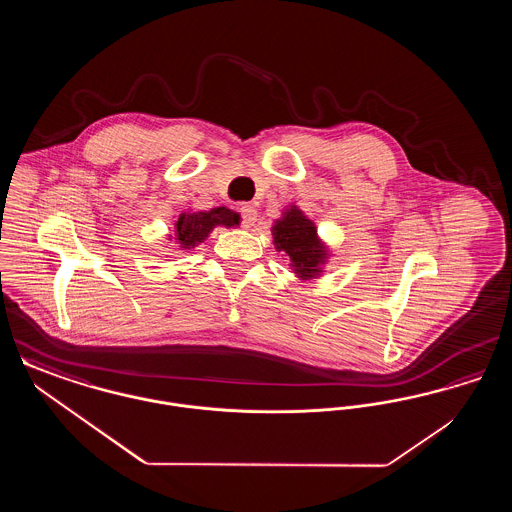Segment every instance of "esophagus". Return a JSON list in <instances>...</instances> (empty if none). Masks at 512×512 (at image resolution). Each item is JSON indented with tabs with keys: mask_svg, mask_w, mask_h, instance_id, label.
Wrapping results in <instances>:
<instances>
[{
	"mask_svg": "<svg viewBox=\"0 0 512 512\" xmlns=\"http://www.w3.org/2000/svg\"><path fill=\"white\" fill-rule=\"evenodd\" d=\"M240 215H242V224H244L245 228H249L257 220V209L253 205H242Z\"/></svg>",
	"mask_w": 512,
	"mask_h": 512,
	"instance_id": "obj_1",
	"label": "esophagus"
}]
</instances>
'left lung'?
I'll return each instance as SVG.
<instances>
[{
    "instance_id": "left-lung-1",
    "label": "left lung",
    "mask_w": 512,
    "mask_h": 512,
    "mask_svg": "<svg viewBox=\"0 0 512 512\" xmlns=\"http://www.w3.org/2000/svg\"><path fill=\"white\" fill-rule=\"evenodd\" d=\"M272 234L276 249L290 255L293 267L303 280L317 276L326 253L318 242L317 230L311 220L305 219L301 211L290 209L284 219L274 224Z\"/></svg>"
}]
</instances>
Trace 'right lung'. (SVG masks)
<instances>
[{
  "mask_svg": "<svg viewBox=\"0 0 512 512\" xmlns=\"http://www.w3.org/2000/svg\"><path fill=\"white\" fill-rule=\"evenodd\" d=\"M240 222V217L226 209V207H217L211 209L209 213H190V215H182L176 222V232H178V242L182 244L184 249H190L195 244L203 242L207 238V234L215 228V226H234Z\"/></svg>",
  "mask_w": 512,
  "mask_h": 512,
  "instance_id": "1",
  "label": "right lung"
}]
</instances>
